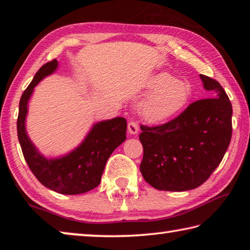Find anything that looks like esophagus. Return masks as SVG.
<instances>
[{"mask_svg": "<svg viewBox=\"0 0 250 250\" xmlns=\"http://www.w3.org/2000/svg\"><path fill=\"white\" fill-rule=\"evenodd\" d=\"M139 131V125L135 121H130L128 124V132L130 134H137Z\"/></svg>", "mask_w": 250, "mask_h": 250, "instance_id": "obj_1", "label": "esophagus"}]
</instances>
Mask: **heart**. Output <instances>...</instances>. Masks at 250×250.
I'll return each instance as SVG.
<instances>
[{
	"mask_svg": "<svg viewBox=\"0 0 250 250\" xmlns=\"http://www.w3.org/2000/svg\"><path fill=\"white\" fill-rule=\"evenodd\" d=\"M146 90L150 92L140 105L143 119L151 124H160L172 119L188 104L191 87L183 80L161 71L152 75L146 83Z\"/></svg>",
	"mask_w": 250,
	"mask_h": 250,
	"instance_id": "b5f03b06",
	"label": "heart"
}]
</instances>
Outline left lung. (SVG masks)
Here are the masks:
<instances>
[{
    "label": "left lung",
    "mask_w": 250,
    "mask_h": 250,
    "mask_svg": "<svg viewBox=\"0 0 250 250\" xmlns=\"http://www.w3.org/2000/svg\"><path fill=\"white\" fill-rule=\"evenodd\" d=\"M200 77L213 98L191 104L167 124L141 126V174L160 191L198 188L219 166L230 143L229 98L216 80L204 75Z\"/></svg>",
    "instance_id": "left-lung-1"
}]
</instances>
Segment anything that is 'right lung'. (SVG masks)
I'll return each mask as SVG.
<instances>
[{
	"label": "right lung",
	"instance_id": "add662e5",
	"mask_svg": "<svg viewBox=\"0 0 250 250\" xmlns=\"http://www.w3.org/2000/svg\"><path fill=\"white\" fill-rule=\"evenodd\" d=\"M57 68L56 59L42 66L23 92L19 107L18 135L25 161L36 179L59 194L76 195L99 185L109 156L126 139V120L117 117L97 122L76 149L59 158H46L28 138L25 120L34 88Z\"/></svg>",
	"mask_w": 250,
	"mask_h": 250
}]
</instances>
